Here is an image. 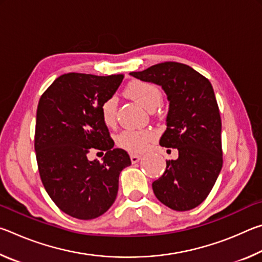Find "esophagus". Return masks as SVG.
<instances>
[{"mask_svg": "<svg viewBox=\"0 0 262 262\" xmlns=\"http://www.w3.org/2000/svg\"><path fill=\"white\" fill-rule=\"evenodd\" d=\"M141 158H142V157L139 156V155H130V161H132L133 164H135V163L139 162Z\"/></svg>", "mask_w": 262, "mask_h": 262, "instance_id": "esophagus-1", "label": "esophagus"}]
</instances>
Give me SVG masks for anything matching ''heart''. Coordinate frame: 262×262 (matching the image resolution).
Listing matches in <instances>:
<instances>
[{
  "mask_svg": "<svg viewBox=\"0 0 262 262\" xmlns=\"http://www.w3.org/2000/svg\"><path fill=\"white\" fill-rule=\"evenodd\" d=\"M125 94L147 110L156 108L162 101V91L155 84L145 81H133L126 88ZM100 117L104 125L113 127L117 121V100L107 98L100 105ZM156 134L150 129H125L117 135L119 147L133 154H141L155 140Z\"/></svg>",
  "mask_w": 262,
  "mask_h": 262,
  "instance_id": "b5f03b06",
  "label": "heart"
}]
</instances>
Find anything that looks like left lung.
<instances>
[{
  "mask_svg": "<svg viewBox=\"0 0 262 262\" xmlns=\"http://www.w3.org/2000/svg\"><path fill=\"white\" fill-rule=\"evenodd\" d=\"M130 75L161 85L170 101L159 144L177 149L179 157L166 161L165 172L152 183L154 193L171 209H193L206 200L223 165L222 121L211 83L179 62H163Z\"/></svg>",
  "mask_w": 262,
  "mask_h": 262,
  "instance_id": "obj_1",
  "label": "left lung"
}]
</instances>
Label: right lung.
Listing matches in <instances>:
<instances>
[{
  "label": "right lung",
  "instance_id": "obj_1",
  "mask_svg": "<svg viewBox=\"0 0 262 262\" xmlns=\"http://www.w3.org/2000/svg\"><path fill=\"white\" fill-rule=\"evenodd\" d=\"M123 75H61L39 100L34 150L39 174L53 202L78 220H94L117 198L119 176L132 162L114 149L100 105L118 90ZM92 148L106 151L103 162L89 161Z\"/></svg>",
  "mask_w": 262,
  "mask_h": 262
}]
</instances>
